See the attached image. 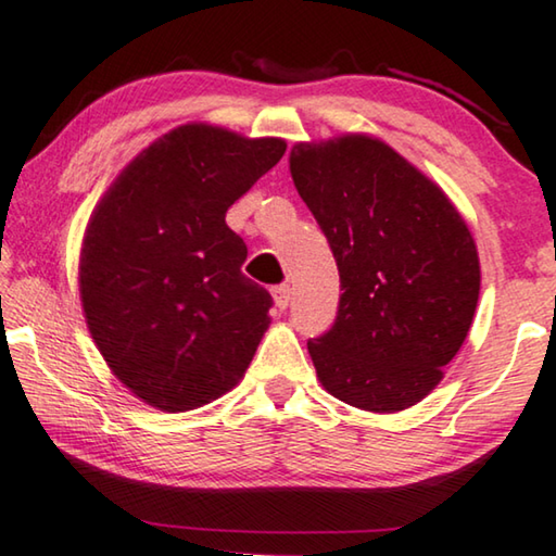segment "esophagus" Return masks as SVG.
<instances>
[{
	"label": "esophagus",
	"instance_id": "obj_1",
	"mask_svg": "<svg viewBox=\"0 0 556 556\" xmlns=\"http://www.w3.org/2000/svg\"><path fill=\"white\" fill-rule=\"evenodd\" d=\"M271 296H275V304L279 309H287L289 300H292V289H289V285H277L271 287Z\"/></svg>",
	"mask_w": 556,
	"mask_h": 556
}]
</instances>
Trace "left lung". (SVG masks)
Instances as JSON below:
<instances>
[{"label":"left lung","mask_w":556,"mask_h":556,"mask_svg":"<svg viewBox=\"0 0 556 556\" xmlns=\"http://www.w3.org/2000/svg\"><path fill=\"white\" fill-rule=\"evenodd\" d=\"M289 169L337 260V319L309 339L331 396L402 412L442 382L479 300L467 222L432 179L367 135L292 147Z\"/></svg>","instance_id":"obj_1"}]
</instances>
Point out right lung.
<instances>
[{"mask_svg":"<svg viewBox=\"0 0 556 556\" xmlns=\"http://www.w3.org/2000/svg\"><path fill=\"white\" fill-rule=\"evenodd\" d=\"M285 149L181 124L97 204L79 254L85 319L114 377L149 407L197 409L250 367L271 296L242 275L247 244L225 217Z\"/></svg>","mask_w":556,"mask_h":556,"instance_id":"obj_1","label":"right lung"}]
</instances>
